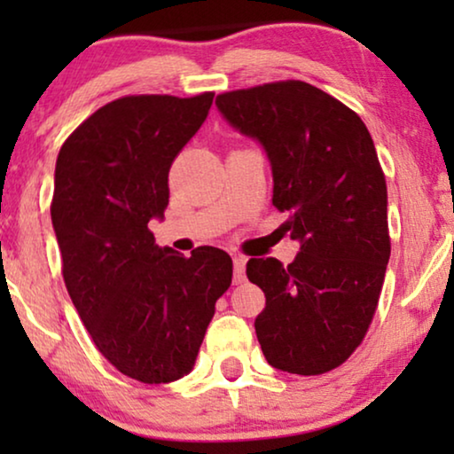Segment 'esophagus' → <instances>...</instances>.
<instances>
[{"mask_svg": "<svg viewBox=\"0 0 454 454\" xmlns=\"http://www.w3.org/2000/svg\"><path fill=\"white\" fill-rule=\"evenodd\" d=\"M246 256H235L233 258V283L239 285L246 281Z\"/></svg>", "mask_w": 454, "mask_h": 454, "instance_id": "obj_1", "label": "esophagus"}]
</instances>
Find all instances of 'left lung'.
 <instances>
[{"mask_svg": "<svg viewBox=\"0 0 454 454\" xmlns=\"http://www.w3.org/2000/svg\"><path fill=\"white\" fill-rule=\"evenodd\" d=\"M216 107L264 146L272 204L289 213L295 260L250 258L246 275L264 291L256 337L272 368L326 374L362 345L390 258L387 179L356 111L325 90L281 80L223 92Z\"/></svg>", "mask_w": 454, "mask_h": 454, "instance_id": "obj_1", "label": "left lung"}]
</instances>
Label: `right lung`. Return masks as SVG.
I'll list each match as a JSON object with an SVG mask.
<instances>
[{
    "mask_svg": "<svg viewBox=\"0 0 454 454\" xmlns=\"http://www.w3.org/2000/svg\"><path fill=\"white\" fill-rule=\"evenodd\" d=\"M215 92L129 95L80 123L55 163L51 221L61 275L92 343L123 376L190 374L233 262L200 246L185 258L148 229L169 204L171 163L207 120Z\"/></svg>",
    "mask_w": 454,
    "mask_h": 454,
    "instance_id": "obj_1",
    "label": "right lung"
}]
</instances>
